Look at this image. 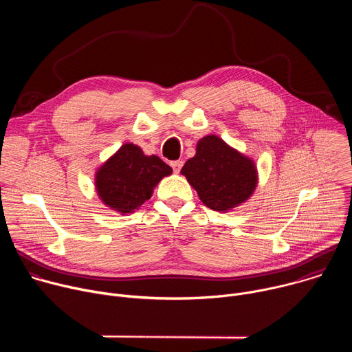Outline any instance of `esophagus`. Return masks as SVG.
I'll list each match as a JSON object with an SVG mask.
<instances>
[{
    "label": "esophagus",
    "mask_w": 352,
    "mask_h": 352,
    "mask_svg": "<svg viewBox=\"0 0 352 352\" xmlns=\"http://www.w3.org/2000/svg\"><path fill=\"white\" fill-rule=\"evenodd\" d=\"M182 166H184V162L182 160H177V162H171V167H173V170H174V173L175 174H178L179 171H181V168H182Z\"/></svg>",
    "instance_id": "obj_1"
}]
</instances>
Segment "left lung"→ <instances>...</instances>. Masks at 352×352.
Returning a JSON list of instances; mask_svg holds the SVG:
<instances>
[{"label": "left lung", "mask_w": 352, "mask_h": 352, "mask_svg": "<svg viewBox=\"0 0 352 352\" xmlns=\"http://www.w3.org/2000/svg\"><path fill=\"white\" fill-rule=\"evenodd\" d=\"M181 174L205 206L223 213L246 202L258 185L254 160L217 135L197 142L196 155L184 164Z\"/></svg>", "instance_id": "1"}]
</instances>
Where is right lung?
Returning <instances> with one entry per match:
<instances>
[{
  "mask_svg": "<svg viewBox=\"0 0 352 352\" xmlns=\"http://www.w3.org/2000/svg\"><path fill=\"white\" fill-rule=\"evenodd\" d=\"M173 168L157 156H146L133 143H124L94 175V186L102 202L126 214L138 210L153 195L156 185L171 175Z\"/></svg>",
  "mask_w": 352,
  "mask_h": 352,
  "instance_id": "obj_1",
  "label": "right lung"
}]
</instances>
